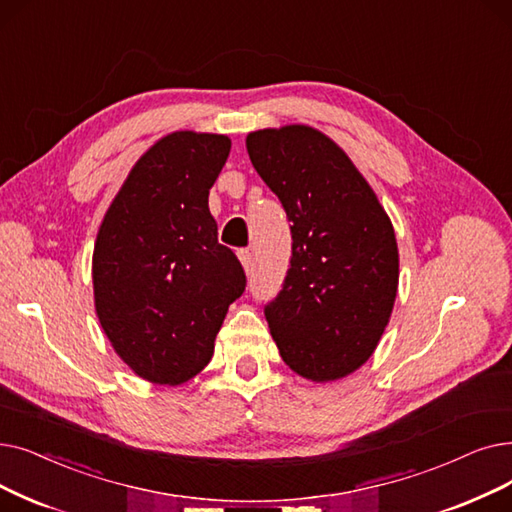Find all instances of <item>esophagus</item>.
I'll return each instance as SVG.
<instances>
[{
	"label": "esophagus",
	"instance_id": "34e87169",
	"mask_svg": "<svg viewBox=\"0 0 512 512\" xmlns=\"http://www.w3.org/2000/svg\"><path fill=\"white\" fill-rule=\"evenodd\" d=\"M238 259H240V263H242V268H244V272H251V265H253V255H251V251L249 249H240L238 251Z\"/></svg>",
	"mask_w": 512,
	"mask_h": 512
}]
</instances>
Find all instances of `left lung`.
Segmentation results:
<instances>
[{
    "instance_id": "8db88e82",
    "label": "left lung",
    "mask_w": 512,
    "mask_h": 512,
    "mask_svg": "<svg viewBox=\"0 0 512 512\" xmlns=\"http://www.w3.org/2000/svg\"><path fill=\"white\" fill-rule=\"evenodd\" d=\"M291 221L293 257L265 320L284 364L326 383L358 370L389 324L399 280L391 219L347 154L307 125L247 136Z\"/></svg>"
}]
</instances>
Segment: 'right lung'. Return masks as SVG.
<instances>
[{
  "mask_svg": "<svg viewBox=\"0 0 512 512\" xmlns=\"http://www.w3.org/2000/svg\"><path fill=\"white\" fill-rule=\"evenodd\" d=\"M230 146L217 133L161 138L133 165L98 230V320L119 358L150 383L182 385L201 372L247 286L209 211Z\"/></svg>",
  "mask_w": 512,
  "mask_h": 512,
  "instance_id": "1",
  "label": "right lung"
}]
</instances>
